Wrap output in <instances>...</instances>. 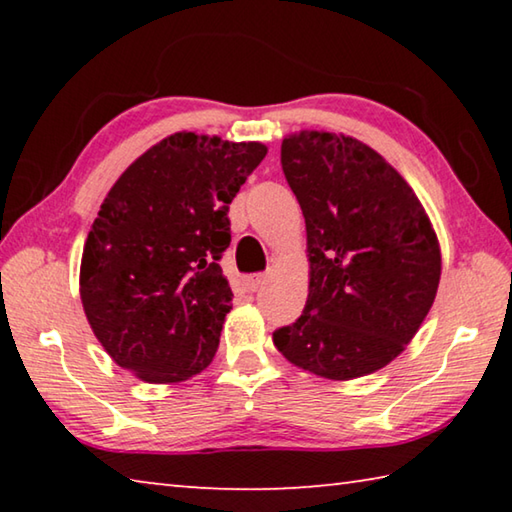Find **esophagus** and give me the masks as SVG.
<instances>
[{
    "mask_svg": "<svg viewBox=\"0 0 512 512\" xmlns=\"http://www.w3.org/2000/svg\"><path fill=\"white\" fill-rule=\"evenodd\" d=\"M264 282H266V275H264V273H259V275H248L246 280H244V287H246L250 293H255L259 287H262Z\"/></svg>",
    "mask_w": 512,
    "mask_h": 512,
    "instance_id": "34e87169",
    "label": "esophagus"
}]
</instances>
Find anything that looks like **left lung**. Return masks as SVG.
<instances>
[{
  "label": "left lung",
  "mask_w": 512,
  "mask_h": 512,
  "mask_svg": "<svg viewBox=\"0 0 512 512\" xmlns=\"http://www.w3.org/2000/svg\"><path fill=\"white\" fill-rule=\"evenodd\" d=\"M282 171L307 225L309 296L273 332L293 366L345 381L391 363L436 298L440 246L409 183L348 135L282 140Z\"/></svg>",
  "instance_id": "left-lung-1"
}]
</instances>
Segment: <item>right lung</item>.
Wrapping results in <instances>:
<instances>
[{"label": "right lung", "instance_id": "add662e5", "mask_svg": "<svg viewBox=\"0 0 512 512\" xmlns=\"http://www.w3.org/2000/svg\"><path fill=\"white\" fill-rule=\"evenodd\" d=\"M259 142L173 133L103 198L83 246L81 302L117 366L176 384L210 366L232 291L219 259L228 210L264 160Z\"/></svg>", "mask_w": 512, "mask_h": 512}]
</instances>
